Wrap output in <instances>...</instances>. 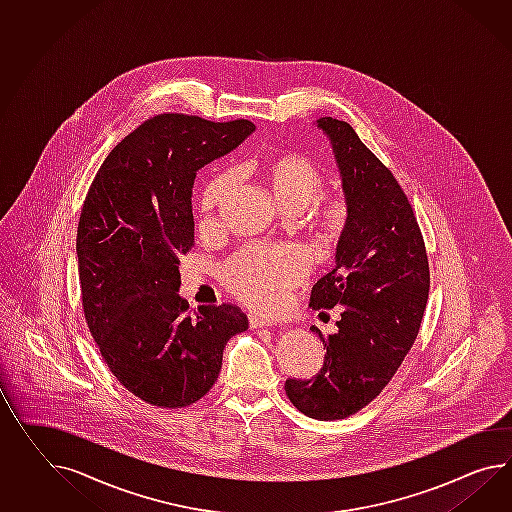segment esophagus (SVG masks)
<instances>
[{"label":"esophagus","mask_w":512,"mask_h":512,"mask_svg":"<svg viewBox=\"0 0 512 512\" xmlns=\"http://www.w3.org/2000/svg\"><path fill=\"white\" fill-rule=\"evenodd\" d=\"M249 325L250 328L275 327L276 321L262 317V315H250Z\"/></svg>","instance_id":"1"}]
</instances>
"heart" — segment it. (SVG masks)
<instances>
[{"mask_svg": "<svg viewBox=\"0 0 512 512\" xmlns=\"http://www.w3.org/2000/svg\"><path fill=\"white\" fill-rule=\"evenodd\" d=\"M263 182L282 211H301L321 193L325 178L312 159L284 154L262 165ZM234 185V174L223 172L206 185L200 208L210 215ZM347 221V206L340 197L321 195L312 210V228L319 239H338ZM308 273V258L289 245L249 247L239 250L223 267V282L237 299L258 310L280 308L289 289Z\"/></svg>", "mask_w": 512, "mask_h": 512, "instance_id": "heart-1", "label": "heart"}]
</instances>
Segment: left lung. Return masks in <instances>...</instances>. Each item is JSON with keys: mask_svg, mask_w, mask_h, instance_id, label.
<instances>
[{"mask_svg": "<svg viewBox=\"0 0 512 512\" xmlns=\"http://www.w3.org/2000/svg\"><path fill=\"white\" fill-rule=\"evenodd\" d=\"M334 150L347 198L336 267L317 280L314 310L343 306L338 330L312 327L327 347L315 379L286 380L289 401L315 420H343L366 407L394 377L420 332L429 263L420 226L394 174L353 128L315 120Z\"/></svg>", "mask_w": 512, "mask_h": 512, "instance_id": "obj_1", "label": "left lung"}]
</instances>
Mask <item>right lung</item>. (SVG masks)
I'll use <instances>...</instances> for the list:
<instances>
[{"label":"right lung","mask_w":512,"mask_h":512,"mask_svg":"<svg viewBox=\"0 0 512 512\" xmlns=\"http://www.w3.org/2000/svg\"><path fill=\"white\" fill-rule=\"evenodd\" d=\"M254 130L249 120L150 118L109 152L83 202L76 250L87 325L118 382L154 407L208 394L226 341L249 328L234 304L189 314L178 258L195 243L197 172Z\"/></svg>","instance_id":"add662e5"}]
</instances>
